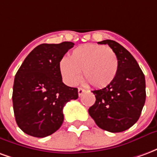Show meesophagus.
Wrapping results in <instances>:
<instances>
[{
    "label": "esophagus",
    "mask_w": 157,
    "mask_h": 157,
    "mask_svg": "<svg viewBox=\"0 0 157 157\" xmlns=\"http://www.w3.org/2000/svg\"><path fill=\"white\" fill-rule=\"evenodd\" d=\"M85 92H86V91L84 90V89L81 88V87H79V88H78V95L80 96V97H81V96H82V94H83V93H84Z\"/></svg>",
    "instance_id": "esophagus-1"
}]
</instances>
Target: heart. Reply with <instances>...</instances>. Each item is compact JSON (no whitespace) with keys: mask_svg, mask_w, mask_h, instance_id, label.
I'll return each instance as SVG.
<instances>
[{"mask_svg":"<svg viewBox=\"0 0 157 157\" xmlns=\"http://www.w3.org/2000/svg\"><path fill=\"white\" fill-rule=\"evenodd\" d=\"M118 62L115 53L109 46L86 44L75 48L70 59L59 61V71L69 86L75 85L82 76L86 83L102 88L112 83L118 72Z\"/></svg>","mask_w":157,"mask_h":157,"instance_id":"b5f03b06","label":"heart"}]
</instances>
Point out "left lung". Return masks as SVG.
Instances as JSON below:
<instances>
[{"label": "left lung", "instance_id": "left-lung-1", "mask_svg": "<svg viewBox=\"0 0 157 157\" xmlns=\"http://www.w3.org/2000/svg\"><path fill=\"white\" fill-rule=\"evenodd\" d=\"M108 44L115 53L118 67L115 78L106 87L92 91L95 103L88 113L102 129L112 133L124 131L138 121L145 102V75L129 52L110 39Z\"/></svg>", "mask_w": 157, "mask_h": 157}]
</instances>
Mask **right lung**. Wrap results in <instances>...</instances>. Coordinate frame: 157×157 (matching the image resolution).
Masks as SVG:
<instances>
[{"label":"right lung","mask_w":157,"mask_h":157,"mask_svg":"<svg viewBox=\"0 0 157 157\" xmlns=\"http://www.w3.org/2000/svg\"><path fill=\"white\" fill-rule=\"evenodd\" d=\"M72 42L42 44L30 52L17 72L12 103L16 122L27 135L44 138L60 128L63 108L78 98V90L62 82L59 61Z\"/></svg>","instance_id":"obj_1"}]
</instances>
